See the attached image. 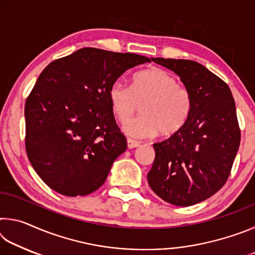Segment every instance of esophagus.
<instances>
[{
	"label": "esophagus",
	"mask_w": 255,
	"mask_h": 255,
	"mask_svg": "<svg viewBox=\"0 0 255 255\" xmlns=\"http://www.w3.org/2000/svg\"><path fill=\"white\" fill-rule=\"evenodd\" d=\"M127 146H128V148H135V147H138V146H139V143H138L137 140L131 139V138H128Z\"/></svg>",
	"instance_id": "obj_1"
}]
</instances>
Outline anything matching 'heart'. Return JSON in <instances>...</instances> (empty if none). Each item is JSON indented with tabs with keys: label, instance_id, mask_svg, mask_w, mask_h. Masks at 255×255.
I'll use <instances>...</instances> for the list:
<instances>
[{
	"label": "heart",
	"instance_id": "1",
	"mask_svg": "<svg viewBox=\"0 0 255 255\" xmlns=\"http://www.w3.org/2000/svg\"><path fill=\"white\" fill-rule=\"evenodd\" d=\"M111 111L120 124H127L141 107L142 116L125 126L129 136L144 138L172 136L187 124L192 110V96L187 86L165 70L152 67L132 76L128 88L115 82L109 90Z\"/></svg>",
	"mask_w": 255,
	"mask_h": 255
}]
</instances>
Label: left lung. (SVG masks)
Instances as JSON below:
<instances>
[{
    "label": "left lung",
    "mask_w": 255,
    "mask_h": 255,
    "mask_svg": "<svg viewBox=\"0 0 255 255\" xmlns=\"http://www.w3.org/2000/svg\"><path fill=\"white\" fill-rule=\"evenodd\" d=\"M152 60L180 76L191 92L192 110L179 132L153 144L148 184L164 201L191 206L215 195L230 176L241 141L235 101L225 82L199 63Z\"/></svg>",
    "instance_id": "1"
}]
</instances>
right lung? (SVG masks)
Here are the masks:
<instances>
[{
    "instance_id": "obj_1",
    "label": "right lung",
    "mask_w": 255,
    "mask_h": 255,
    "mask_svg": "<svg viewBox=\"0 0 255 255\" xmlns=\"http://www.w3.org/2000/svg\"><path fill=\"white\" fill-rule=\"evenodd\" d=\"M147 62L137 54L86 47L41 72L25 101L24 143L32 167L50 189L86 196L105 183L127 148L109 90L128 68Z\"/></svg>"
}]
</instances>
